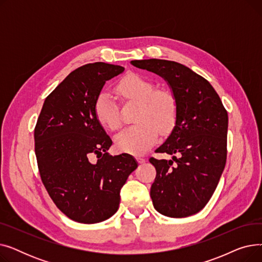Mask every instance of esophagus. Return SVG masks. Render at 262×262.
Returning a JSON list of instances; mask_svg holds the SVG:
<instances>
[{"label": "esophagus", "mask_w": 262, "mask_h": 262, "mask_svg": "<svg viewBox=\"0 0 262 262\" xmlns=\"http://www.w3.org/2000/svg\"><path fill=\"white\" fill-rule=\"evenodd\" d=\"M137 161H138L139 163H144L146 161V159L143 157H137Z\"/></svg>", "instance_id": "obj_1"}]
</instances>
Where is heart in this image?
I'll return each mask as SVG.
<instances>
[{"instance_id":"1","label":"heart","mask_w":262,"mask_h":262,"mask_svg":"<svg viewBox=\"0 0 262 262\" xmlns=\"http://www.w3.org/2000/svg\"><path fill=\"white\" fill-rule=\"evenodd\" d=\"M117 92L126 100L140 102L134 125L124 128L115 137L117 147L130 154H141L157 139L159 130L170 129L177 115L175 95L167 89H157L154 82L136 73L124 76L117 85ZM94 113L99 123L110 130L118 129L121 118L118 106L109 93L96 98Z\"/></svg>"}]
</instances>
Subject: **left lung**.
Masks as SVG:
<instances>
[{
    "instance_id": "8db88e82",
    "label": "left lung",
    "mask_w": 262,
    "mask_h": 262,
    "mask_svg": "<svg viewBox=\"0 0 262 262\" xmlns=\"http://www.w3.org/2000/svg\"><path fill=\"white\" fill-rule=\"evenodd\" d=\"M130 63L161 76L177 101L175 126L156 149L172 158H149L156 169L154 207L171 217L195 214L209 202L225 168L226 109L210 82L182 63L156 58Z\"/></svg>"
}]
</instances>
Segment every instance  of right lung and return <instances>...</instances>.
I'll use <instances>...</instances> for the list:
<instances>
[{
	"mask_svg": "<svg viewBox=\"0 0 262 262\" xmlns=\"http://www.w3.org/2000/svg\"><path fill=\"white\" fill-rule=\"evenodd\" d=\"M123 71L105 62L76 69L47 96L37 120L41 181L57 208L75 222L93 224L114 215L121 188L138 167L129 154L107 153L113 141L94 113L105 82Z\"/></svg>",
	"mask_w": 262,
	"mask_h": 262,
	"instance_id": "right-lung-1",
	"label": "right lung"
}]
</instances>
